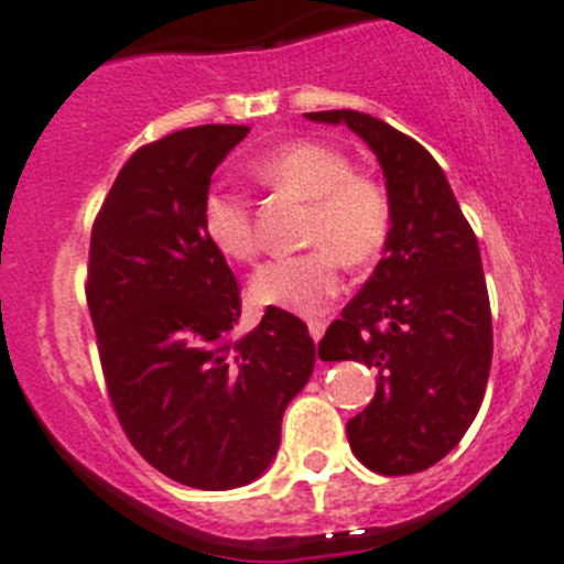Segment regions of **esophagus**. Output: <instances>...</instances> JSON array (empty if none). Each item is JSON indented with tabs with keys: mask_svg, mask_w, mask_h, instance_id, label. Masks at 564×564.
Wrapping results in <instances>:
<instances>
[{
	"mask_svg": "<svg viewBox=\"0 0 564 564\" xmlns=\"http://www.w3.org/2000/svg\"><path fill=\"white\" fill-rule=\"evenodd\" d=\"M324 327H327V324L324 322H318V318H311V322H307V332H311V337L313 340H322V335H324Z\"/></svg>",
	"mask_w": 564,
	"mask_h": 564,
	"instance_id": "obj_1",
	"label": "esophagus"
}]
</instances>
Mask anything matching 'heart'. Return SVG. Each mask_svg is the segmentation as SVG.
Masks as SVG:
<instances>
[{"instance_id":"b5f03b06","label":"heart","mask_w":564,"mask_h":564,"mask_svg":"<svg viewBox=\"0 0 564 564\" xmlns=\"http://www.w3.org/2000/svg\"><path fill=\"white\" fill-rule=\"evenodd\" d=\"M253 177L270 192L305 199L302 242L307 251L264 264L251 281L259 305L313 316L340 292V262L367 267L389 246L394 210L381 181L354 173L340 148L297 140L253 164ZM207 242L224 259L248 264L259 253L253 210L242 194L210 192L203 205Z\"/></svg>"}]
</instances>
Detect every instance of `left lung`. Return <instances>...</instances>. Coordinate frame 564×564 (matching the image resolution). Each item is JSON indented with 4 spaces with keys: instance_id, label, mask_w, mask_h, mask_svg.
Returning a JSON list of instances; mask_svg holds the SVG:
<instances>
[{
    "instance_id": "obj_1",
    "label": "left lung",
    "mask_w": 564,
    "mask_h": 564,
    "mask_svg": "<svg viewBox=\"0 0 564 564\" xmlns=\"http://www.w3.org/2000/svg\"><path fill=\"white\" fill-rule=\"evenodd\" d=\"M346 123L381 162L394 210L370 281L318 343L327 361L378 370L376 397L348 422V443L381 476L441 462L476 419L491 367L481 251L441 164L424 145L357 110L305 112Z\"/></svg>"
}]
</instances>
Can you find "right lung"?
Listing matches in <instances>:
<instances>
[{"label":"right lung","mask_w":564,"mask_h":564,"mask_svg":"<svg viewBox=\"0 0 564 564\" xmlns=\"http://www.w3.org/2000/svg\"><path fill=\"white\" fill-rule=\"evenodd\" d=\"M246 134L207 123L138 148L88 248L86 300L118 422L148 465L207 491L262 476L316 361L307 327L281 307L235 335L240 286L207 242L203 205Z\"/></svg>","instance_id":"obj_1"}]
</instances>
